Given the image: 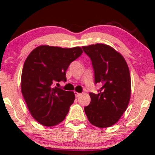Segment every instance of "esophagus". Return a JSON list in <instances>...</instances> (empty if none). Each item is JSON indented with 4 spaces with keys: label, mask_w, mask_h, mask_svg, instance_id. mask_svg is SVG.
Wrapping results in <instances>:
<instances>
[{
    "label": "esophagus",
    "mask_w": 155,
    "mask_h": 155,
    "mask_svg": "<svg viewBox=\"0 0 155 155\" xmlns=\"http://www.w3.org/2000/svg\"><path fill=\"white\" fill-rule=\"evenodd\" d=\"M81 93H79V92H75V96L76 97H79L80 95H81Z\"/></svg>",
    "instance_id": "34e87169"
}]
</instances>
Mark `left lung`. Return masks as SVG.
Segmentation results:
<instances>
[{
  "instance_id": "left-lung-1",
  "label": "left lung",
  "mask_w": 155,
  "mask_h": 155,
  "mask_svg": "<svg viewBox=\"0 0 155 155\" xmlns=\"http://www.w3.org/2000/svg\"><path fill=\"white\" fill-rule=\"evenodd\" d=\"M95 71V82L102 83L98 94L90 92L91 102L84 107L89 122L100 128L117 123L128 106L131 94L128 65L120 52L105 44L84 46Z\"/></svg>"
}]
</instances>
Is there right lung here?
<instances>
[{"label": "right lung", "instance_id": "add662e5", "mask_svg": "<svg viewBox=\"0 0 155 155\" xmlns=\"http://www.w3.org/2000/svg\"><path fill=\"white\" fill-rule=\"evenodd\" d=\"M82 52L79 47L41 45L26 58L21 90L31 116L42 125L52 127L65 120L75 95L72 91L53 87V83L66 81L65 72L69 65Z\"/></svg>", "mask_w": 155, "mask_h": 155}]
</instances>
